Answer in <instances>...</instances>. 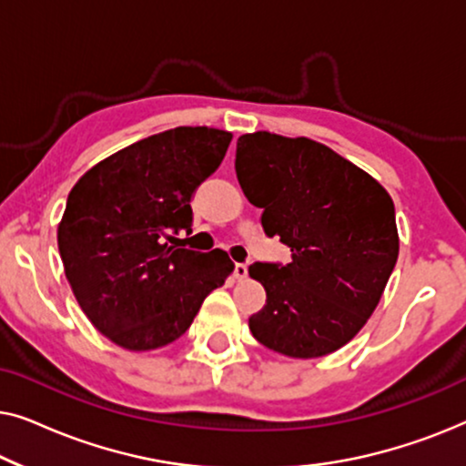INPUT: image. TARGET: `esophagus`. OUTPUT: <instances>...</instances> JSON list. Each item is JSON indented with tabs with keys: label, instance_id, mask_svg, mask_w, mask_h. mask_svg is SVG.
<instances>
[{
	"label": "esophagus",
	"instance_id": "1",
	"mask_svg": "<svg viewBox=\"0 0 466 466\" xmlns=\"http://www.w3.org/2000/svg\"><path fill=\"white\" fill-rule=\"evenodd\" d=\"M233 276H235V279H246V278H248V265H244V263H235V267H233Z\"/></svg>",
	"mask_w": 466,
	"mask_h": 466
}]
</instances>
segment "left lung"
I'll return each mask as SVG.
<instances>
[{
  "label": "left lung",
  "instance_id": "left-lung-1",
  "mask_svg": "<svg viewBox=\"0 0 466 466\" xmlns=\"http://www.w3.org/2000/svg\"><path fill=\"white\" fill-rule=\"evenodd\" d=\"M235 171L265 233L290 248L286 265L254 263L267 303L250 316L254 339L290 359L327 356L378 308L397 265L394 203L381 184L308 137L269 131L238 139Z\"/></svg>",
  "mask_w": 466,
  "mask_h": 466
}]
</instances>
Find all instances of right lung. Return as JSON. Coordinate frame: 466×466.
Segmentation results:
<instances>
[{"instance_id": "obj_1", "label": "right lung", "mask_w": 466, "mask_h": 466, "mask_svg": "<svg viewBox=\"0 0 466 466\" xmlns=\"http://www.w3.org/2000/svg\"><path fill=\"white\" fill-rule=\"evenodd\" d=\"M233 136L176 127L114 152L69 190L56 241L74 297L101 335L146 352L176 341L231 276L225 250L169 246L190 231V199Z\"/></svg>"}]
</instances>
